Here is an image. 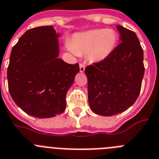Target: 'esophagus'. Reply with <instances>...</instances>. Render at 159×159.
I'll use <instances>...</instances> for the list:
<instances>
[{
    "instance_id": "1",
    "label": "esophagus",
    "mask_w": 159,
    "mask_h": 159,
    "mask_svg": "<svg viewBox=\"0 0 159 159\" xmlns=\"http://www.w3.org/2000/svg\"><path fill=\"white\" fill-rule=\"evenodd\" d=\"M85 64L80 63V71H81V72H84V71H85Z\"/></svg>"
}]
</instances>
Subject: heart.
<instances>
[{
  "mask_svg": "<svg viewBox=\"0 0 159 159\" xmlns=\"http://www.w3.org/2000/svg\"><path fill=\"white\" fill-rule=\"evenodd\" d=\"M117 42L118 35L114 30L95 29L76 34L68 48L75 54H88L93 62H100L111 55Z\"/></svg>",
  "mask_w": 159,
  "mask_h": 159,
  "instance_id": "1",
  "label": "heart"
}]
</instances>
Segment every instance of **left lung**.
<instances>
[{
	"label": "left lung",
	"mask_w": 159,
	"mask_h": 159,
	"mask_svg": "<svg viewBox=\"0 0 159 159\" xmlns=\"http://www.w3.org/2000/svg\"><path fill=\"white\" fill-rule=\"evenodd\" d=\"M120 43L109 56L85 67L89 104L101 116L129 108L139 95L143 78V50L134 31L118 25Z\"/></svg>",
	"instance_id": "8db88e82"
}]
</instances>
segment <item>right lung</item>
Here are the masks:
<instances>
[{
    "label": "right lung",
    "mask_w": 159,
    "mask_h": 159,
    "mask_svg": "<svg viewBox=\"0 0 159 159\" xmlns=\"http://www.w3.org/2000/svg\"><path fill=\"white\" fill-rule=\"evenodd\" d=\"M52 26L31 28L12 48L7 70L8 90L27 114L50 118L65 111L66 96L79 72V64L58 58Z\"/></svg>",
    "instance_id": "obj_1"
}]
</instances>
